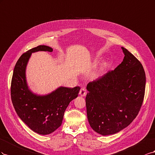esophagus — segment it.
I'll list each match as a JSON object with an SVG mask.
<instances>
[{"instance_id":"34e87169","label":"esophagus","mask_w":155,"mask_h":155,"mask_svg":"<svg viewBox=\"0 0 155 155\" xmlns=\"http://www.w3.org/2000/svg\"><path fill=\"white\" fill-rule=\"evenodd\" d=\"M86 94H87V91L86 88L84 87H81L80 92H79V94H80L82 97H84L86 95Z\"/></svg>"}]
</instances>
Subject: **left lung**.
<instances>
[{"label": "left lung", "instance_id": "obj_1", "mask_svg": "<svg viewBox=\"0 0 155 155\" xmlns=\"http://www.w3.org/2000/svg\"><path fill=\"white\" fill-rule=\"evenodd\" d=\"M121 48L125 54L122 62L86 87L88 121L93 130L103 136L129 126L143 101L146 78L143 66L132 53Z\"/></svg>", "mask_w": 155, "mask_h": 155}]
</instances>
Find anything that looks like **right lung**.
<instances>
[{"label": "right lung", "mask_w": 155, "mask_h": 155, "mask_svg": "<svg viewBox=\"0 0 155 155\" xmlns=\"http://www.w3.org/2000/svg\"><path fill=\"white\" fill-rule=\"evenodd\" d=\"M52 52L46 45H39L21 56L15 65L11 83V98L15 111L31 130L38 134H51L60 127L69 103L78 96L81 87H60L47 95L31 91L26 81L25 71L32 52Z\"/></svg>", "instance_id": "obj_1"}]
</instances>
